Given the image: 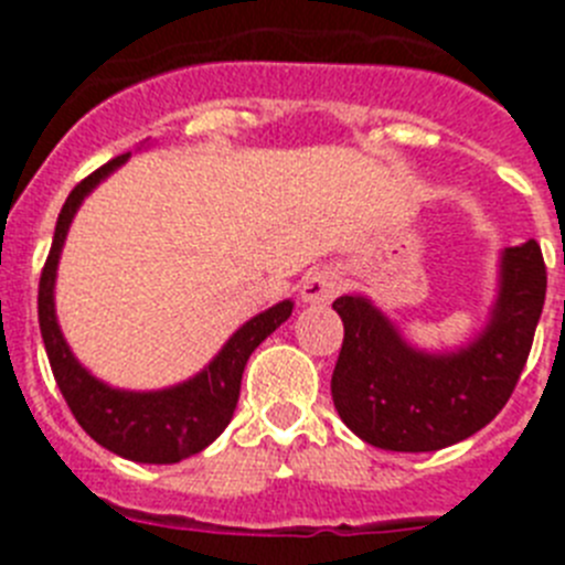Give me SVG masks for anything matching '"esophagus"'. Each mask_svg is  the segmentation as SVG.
<instances>
[{"instance_id": "obj_1", "label": "esophagus", "mask_w": 565, "mask_h": 565, "mask_svg": "<svg viewBox=\"0 0 565 565\" xmlns=\"http://www.w3.org/2000/svg\"><path fill=\"white\" fill-rule=\"evenodd\" d=\"M339 294V277L328 268H317V271H308L302 286H299V297L308 306H319V302H331Z\"/></svg>"}]
</instances>
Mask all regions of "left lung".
Segmentation results:
<instances>
[{
  "label": "left lung",
  "mask_w": 565,
  "mask_h": 565,
  "mask_svg": "<svg viewBox=\"0 0 565 565\" xmlns=\"http://www.w3.org/2000/svg\"><path fill=\"white\" fill-rule=\"evenodd\" d=\"M546 299L541 246L503 248L487 326L452 351H424L364 294L333 302L344 339L331 379L333 407L379 450L433 452L476 436L521 379Z\"/></svg>",
  "instance_id": "left-lung-1"
}]
</instances>
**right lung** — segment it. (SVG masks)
<instances>
[{
  "instance_id": "1",
  "label": "right lung",
  "mask_w": 565,
  "mask_h": 565,
  "mask_svg": "<svg viewBox=\"0 0 565 565\" xmlns=\"http://www.w3.org/2000/svg\"><path fill=\"white\" fill-rule=\"evenodd\" d=\"M129 161L118 154L115 161L84 178L64 201L56 221V234L39 282V328L44 351L56 376L58 391L93 441L104 450L138 463H178L194 452L206 450L214 438L226 430L239 398V379L248 356L259 342L271 337L294 311L291 299H282L268 311L257 313L226 339L221 351L201 373L161 391H124L102 382L70 351L56 317V271L62 259L70 223L82 209L84 198L118 167Z\"/></svg>"
}]
</instances>
